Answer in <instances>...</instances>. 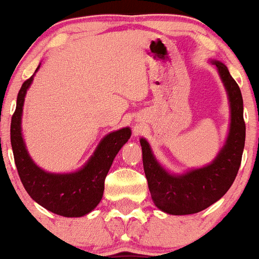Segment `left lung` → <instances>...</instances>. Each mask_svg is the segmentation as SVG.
<instances>
[{
    "mask_svg": "<svg viewBox=\"0 0 259 259\" xmlns=\"http://www.w3.org/2000/svg\"><path fill=\"white\" fill-rule=\"evenodd\" d=\"M224 84L230 108L227 140L213 161L200 168L172 174L157 161L146 138H141L142 161L151 198L161 211L171 215H188L213 205L229 190L239 170L245 141L243 98L227 66L210 60Z\"/></svg>",
    "mask_w": 259,
    "mask_h": 259,
    "instance_id": "obj_1",
    "label": "left lung"
}]
</instances>
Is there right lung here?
Returning <instances> with one entry per match:
<instances>
[{"instance_id":"right-lung-1","label":"right lung","mask_w":259,"mask_h":259,"mask_svg":"<svg viewBox=\"0 0 259 259\" xmlns=\"http://www.w3.org/2000/svg\"><path fill=\"white\" fill-rule=\"evenodd\" d=\"M39 68L40 65L35 73ZM32 80L34 75L22 84L11 119V146L22 185L32 200L51 213L66 218L87 215L102 200L107 174L122 146L130 140L131 128L124 127L104 136L91 158L78 171L48 172L30 157L22 136L24 102Z\"/></svg>"}]
</instances>
